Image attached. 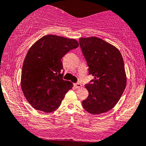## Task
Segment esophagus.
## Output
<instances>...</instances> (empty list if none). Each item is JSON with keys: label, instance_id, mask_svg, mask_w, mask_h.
<instances>
[{"label": "esophagus", "instance_id": "1", "mask_svg": "<svg viewBox=\"0 0 146 146\" xmlns=\"http://www.w3.org/2000/svg\"><path fill=\"white\" fill-rule=\"evenodd\" d=\"M74 86L76 88H77V89H79V88H80L82 86V84L78 82V83H76V84H74Z\"/></svg>", "mask_w": 146, "mask_h": 146}]
</instances>
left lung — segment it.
Here are the masks:
<instances>
[{
  "instance_id": "left-lung-1",
  "label": "left lung",
  "mask_w": 146,
  "mask_h": 146,
  "mask_svg": "<svg viewBox=\"0 0 146 146\" xmlns=\"http://www.w3.org/2000/svg\"><path fill=\"white\" fill-rule=\"evenodd\" d=\"M79 43L89 74L94 77L85 84L89 96L82 106L92 114L105 113L116 105L125 89L122 55L116 47L99 38H80Z\"/></svg>"
}]
</instances>
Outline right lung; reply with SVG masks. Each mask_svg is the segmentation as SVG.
Returning a JSON list of instances; mask_svg holds the SVG:
<instances>
[{"label":"right lung","mask_w":146,"mask_h":146,"mask_svg":"<svg viewBox=\"0 0 146 146\" xmlns=\"http://www.w3.org/2000/svg\"><path fill=\"white\" fill-rule=\"evenodd\" d=\"M79 44L75 39L46 35L29 49L21 72V89L35 109L52 112L60 106L73 83L63 79L62 57Z\"/></svg>","instance_id":"1"}]
</instances>
